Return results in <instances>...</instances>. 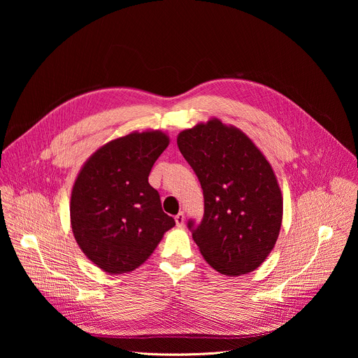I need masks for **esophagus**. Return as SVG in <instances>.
<instances>
[{
  "mask_svg": "<svg viewBox=\"0 0 358 358\" xmlns=\"http://www.w3.org/2000/svg\"><path fill=\"white\" fill-rule=\"evenodd\" d=\"M174 220H176V224H177V227H182L184 225V220H185V217H184V213H180V214H177L176 217H174Z\"/></svg>",
  "mask_w": 358,
  "mask_h": 358,
  "instance_id": "34e87169",
  "label": "esophagus"
}]
</instances>
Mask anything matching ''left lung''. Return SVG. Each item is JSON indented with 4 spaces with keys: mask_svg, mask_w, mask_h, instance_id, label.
<instances>
[{
    "mask_svg": "<svg viewBox=\"0 0 358 358\" xmlns=\"http://www.w3.org/2000/svg\"><path fill=\"white\" fill-rule=\"evenodd\" d=\"M177 144L203 191V218L192 229L202 258L221 275L253 272L275 248L283 218L271 163L249 136L217 117L180 131Z\"/></svg>",
    "mask_w": 358,
    "mask_h": 358,
    "instance_id": "obj_1",
    "label": "left lung"
}]
</instances>
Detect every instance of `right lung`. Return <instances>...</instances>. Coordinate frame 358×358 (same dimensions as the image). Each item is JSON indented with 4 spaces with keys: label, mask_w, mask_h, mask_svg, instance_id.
Returning a JSON list of instances; mask_svg holds the SVG:
<instances>
[{
    "label": "right lung",
    "mask_w": 358,
    "mask_h": 358,
    "mask_svg": "<svg viewBox=\"0 0 358 358\" xmlns=\"http://www.w3.org/2000/svg\"><path fill=\"white\" fill-rule=\"evenodd\" d=\"M169 144L162 130L131 131L99 147L78 173L69 206L72 232L86 258L109 275L137 269L176 225L148 184Z\"/></svg>",
    "instance_id": "add662e5"
}]
</instances>
